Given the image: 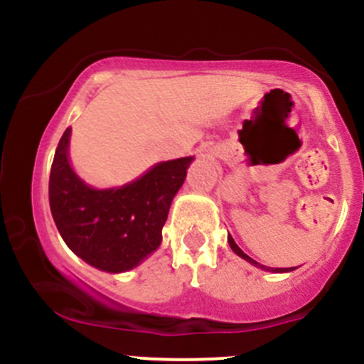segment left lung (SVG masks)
<instances>
[{
  "mask_svg": "<svg viewBox=\"0 0 364 364\" xmlns=\"http://www.w3.org/2000/svg\"><path fill=\"white\" fill-rule=\"evenodd\" d=\"M228 241H229V245H231V248H232V252H235L236 255H240L241 258H245L246 262H250L252 263V265H255V267H260V269H263V270H272V272H289V270H292V269H272V267H265V265H262V263H258V262H255L253 258H250L248 255L246 253H243V250L240 248V246H237L236 243H235V240H232L231 236H228Z\"/></svg>",
  "mask_w": 364,
  "mask_h": 364,
  "instance_id": "1",
  "label": "left lung"
}]
</instances>
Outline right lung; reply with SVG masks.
I'll return each instance as SVG.
<instances>
[{
  "mask_svg": "<svg viewBox=\"0 0 364 364\" xmlns=\"http://www.w3.org/2000/svg\"><path fill=\"white\" fill-rule=\"evenodd\" d=\"M70 128L63 133L49 174V205L58 231L95 269L112 274L133 269L161 245L171 202L193 157L161 162L121 188L94 190L70 168Z\"/></svg>",
  "mask_w": 364,
  "mask_h": 364,
  "instance_id": "obj_1",
  "label": "right lung"
}]
</instances>
